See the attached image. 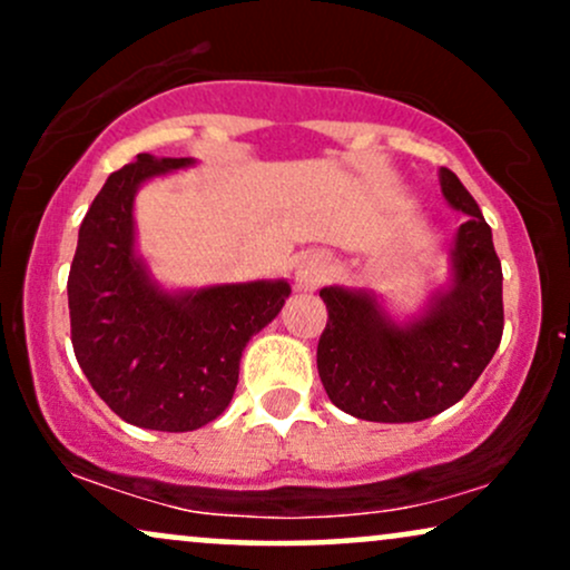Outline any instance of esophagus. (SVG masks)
I'll list each match as a JSON object with an SVG mask.
<instances>
[{
	"instance_id": "34e87169",
	"label": "esophagus",
	"mask_w": 570,
	"mask_h": 570,
	"mask_svg": "<svg viewBox=\"0 0 570 570\" xmlns=\"http://www.w3.org/2000/svg\"><path fill=\"white\" fill-rule=\"evenodd\" d=\"M326 273H330V263H326L324 254H311V257H305L303 263L297 265V278H294V284H297V289L313 292L326 278Z\"/></svg>"
}]
</instances>
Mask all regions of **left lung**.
<instances>
[{
  "label": "left lung",
  "instance_id": "left-lung-1",
  "mask_svg": "<svg viewBox=\"0 0 570 570\" xmlns=\"http://www.w3.org/2000/svg\"><path fill=\"white\" fill-rule=\"evenodd\" d=\"M450 206L469 214L458 227L453 292L426 318L396 326L364 294L322 289L326 326L318 337V377L332 404L375 423L440 415L469 394L503 335L501 259L480 206L461 179L442 168Z\"/></svg>",
  "mask_w": 570,
  "mask_h": 570
}]
</instances>
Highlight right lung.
<instances>
[{
  "instance_id": "1",
  "label": "right lung",
  "mask_w": 570,
  "mask_h": 570,
  "mask_svg": "<svg viewBox=\"0 0 570 570\" xmlns=\"http://www.w3.org/2000/svg\"><path fill=\"white\" fill-rule=\"evenodd\" d=\"M189 163L141 153L109 176L80 225L67 284L85 377L115 415L155 431H195L225 412L240 353L292 292L254 281L171 297L149 284L134 257V193Z\"/></svg>"
}]
</instances>
